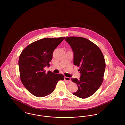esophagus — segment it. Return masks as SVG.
<instances>
[{
    "instance_id": "obj_1",
    "label": "esophagus",
    "mask_w": 125,
    "mask_h": 125,
    "mask_svg": "<svg viewBox=\"0 0 125 125\" xmlns=\"http://www.w3.org/2000/svg\"><path fill=\"white\" fill-rule=\"evenodd\" d=\"M65 80L67 81L68 82H71V79L69 77H65Z\"/></svg>"
}]
</instances>
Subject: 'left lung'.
Returning a JSON list of instances; mask_svg holds the SVG:
<instances>
[{"instance_id":"left-lung-1","label":"left lung","mask_w":125,"mask_h":125,"mask_svg":"<svg viewBox=\"0 0 125 125\" xmlns=\"http://www.w3.org/2000/svg\"><path fill=\"white\" fill-rule=\"evenodd\" d=\"M66 41L74 52V65L80 67L79 79L72 78L78 89L73 94L85 99L93 95L103 81L105 70L104 56L99 47L87 39L80 37H67Z\"/></svg>"}]
</instances>
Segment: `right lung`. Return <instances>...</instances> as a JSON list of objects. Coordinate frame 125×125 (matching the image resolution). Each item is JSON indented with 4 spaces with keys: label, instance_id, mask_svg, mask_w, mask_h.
Masks as SVG:
<instances>
[{
    "label": "right lung",
    "instance_id": "add662e5",
    "mask_svg": "<svg viewBox=\"0 0 125 125\" xmlns=\"http://www.w3.org/2000/svg\"><path fill=\"white\" fill-rule=\"evenodd\" d=\"M65 37L49 38L34 42L23 50L19 58L21 81L26 89L33 95L42 98L50 95L59 80H64L62 74H54L44 68L49 67L54 50Z\"/></svg>",
    "mask_w": 125,
    "mask_h": 125
}]
</instances>
